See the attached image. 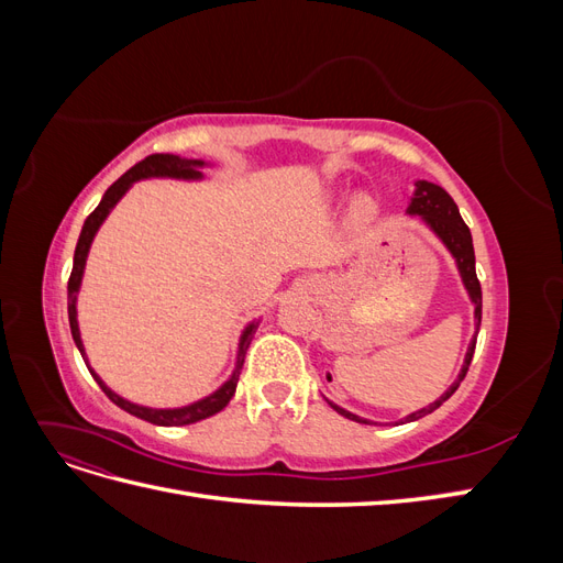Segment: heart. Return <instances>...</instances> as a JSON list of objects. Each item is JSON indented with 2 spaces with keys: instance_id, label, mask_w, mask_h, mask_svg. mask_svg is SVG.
<instances>
[{
  "instance_id": "1",
  "label": "heart",
  "mask_w": 563,
  "mask_h": 563,
  "mask_svg": "<svg viewBox=\"0 0 563 563\" xmlns=\"http://www.w3.org/2000/svg\"><path fill=\"white\" fill-rule=\"evenodd\" d=\"M352 213L356 220H368L376 213V207H373V201L368 197H356L352 203Z\"/></svg>"
}]
</instances>
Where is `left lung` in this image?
<instances>
[{"label":"left lung","instance_id":"8db88e82","mask_svg":"<svg viewBox=\"0 0 563 563\" xmlns=\"http://www.w3.org/2000/svg\"><path fill=\"white\" fill-rule=\"evenodd\" d=\"M406 213L408 216H420L424 220V225H428L439 236L441 244L449 249V253L455 258L460 279H463V284L467 288V296H470V300L474 305V335H472V343H470L467 354H465V364H463V368H460V373H457V380L434 404L424 406V408H420V411L406 416L401 420V422H413V420H418L422 416L437 411V408L453 395V391L460 387V383H463V378L467 376V368L472 364V354H474V347H476V333H479V327H482V284H479V279H476L474 246H472L470 228L465 225V220L460 218V211L455 207V201L451 199V195L444 190V187H439V185L428 183V180H416V190H413L411 201H408ZM329 406L333 408V411H338L340 416H345V418H350L354 422L376 424V422H371L366 418H360V416L345 411V408H340L333 401H329Z\"/></svg>","mask_w":563,"mask_h":563}]
</instances>
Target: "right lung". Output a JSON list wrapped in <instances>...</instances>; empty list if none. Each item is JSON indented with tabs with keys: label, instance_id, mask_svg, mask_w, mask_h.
Here are the masks:
<instances>
[{
	"label": "right lung",
	"instance_id": "obj_1",
	"mask_svg": "<svg viewBox=\"0 0 563 563\" xmlns=\"http://www.w3.org/2000/svg\"><path fill=\"white\" fill-rule=\"evenodd\" d=\"M201 166H207L201 159H185V157H178V155H150L143 162L131 166L122 178L114 180L108 187V192L103 195V199H100L98 207L93 209V213L87 220H84V228H81L79 242H77V249H75L73 275H70V282H67V317H70V331H73V338H75V345L81 352L87 366H89V360H87V352H84V343H81V335H79V323H77V294H79L84 267H87L89 249H91V242H93L98 228L103 225V220L117 207V201L126 195V190L135 180H145V178L201 180L203 178ZM258 323L261 321H251L249 327L242 331L240 350H236V364H234V371H232L230 380L220 385L213 391V395L203 397V399H199V401H195L190 406H180V408L139 406V404H133V401H126L124 397H119L117 391H112L103 380H100V376L91 366H89V371H91L93 380L100 385V389H103L106 395L110 397V401H114L119 408H124L126 413L141 418V420H147L152 424H162V428H180V424H192V422H199L203 418L216 416L218 411H223V408L230 404V399L234 397L236 380H240V373H242V366H244V356H246V350L251 345V338H253L255 329H258Z\"/></svg>",
	"mask_w": 563,
	"mask_h": 563
}]
</instances>
